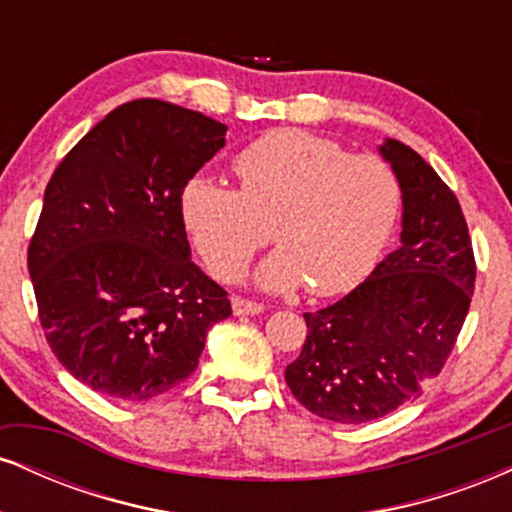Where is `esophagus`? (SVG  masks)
<instances>
[{
    "instance_id": "obj_1",
    "label": "esophagus",
    "mask_w": 512,
    "mask_h": 512,
    "mask_svg": "<svg viewBox=\"0 0 512 512\" xmlns=\"http://www.w3.org/2000/svg\"><path fill=\"white\" fill-rule=\"evenodd\" d=\"M231 308H233V315L243 317V315H260L264 310V305L255 303V301H248V298H240L236 296L231 301Z\"/></svg>"
}]
</instances>
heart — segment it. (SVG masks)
<instances>
[{
	"instance_id": "b5f03b06",
	"label": "heart",
	"mask_w": 512,
	"mask_h": 512,
	"mask_svg": "<svg viewBox=\"0 0 512 512\" xmlns=\"http://www.w3.org/2000/svg\"><path fill=\"white\" fill-rule=\"evenodd\" d=\"M240 187L192 178L180 197L182 223L211 274L233 281L269 240L279 250L255 281L286 293L339 296L373 272L392 236L399 202L395 170L378 156L301 129L264 134L233 163Z\"/></svg>"
}]
</instances>
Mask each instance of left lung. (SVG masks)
<instances>
[{"label":"left lung","instance_id":"obj_1","mask_svg":"<svg viewBox=\"0 0 512 512\" xmlns=\"http://www.w3.org/2000/svg\"><path fill=\"white\" fill-rule=\"evenodd\" d=\"M402 190L399 248L349 296L317 313L286 385L334 424H366L421 395L448 361L474 293L472 240L460 202L397 139L378 146Z\"/></svg>","mask_w":512,"mask_h":512}]
</instances>
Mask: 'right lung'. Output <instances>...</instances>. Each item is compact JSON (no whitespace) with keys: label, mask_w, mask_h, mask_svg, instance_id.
I'll return each instance as SVG.
<instances>
[{"label":"right lung","mask_w":512,"mask_h":512,"mask_svg":"<svg viewBox=\"0 0 512 512\" xmlns=\"http://www.w3.org/2000/svg\"><path fill=\"white\" fill-rule=\"evenodd\" d=\"M226 125L142 98L115 108L62 158L28 248L40 325L79 383L146 402L197 368L231 301L192 262L185 185Z\"/></svg>","instance_id":"obj_1"}]
</instances>
